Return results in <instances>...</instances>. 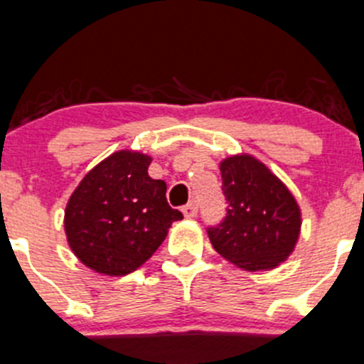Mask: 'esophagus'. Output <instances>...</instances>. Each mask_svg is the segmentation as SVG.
<instances>
[{
	"label": "esophagus",
	"instance_id": "obj_1",
	"mask_svg": "<svg viewBox=\"0 0 364 364\" xmlns=\"http://www.w3.org/2000/svg\"><path fill=\"white\" fill-rule=\"evenodd\" d=\"M181 211H183V214H185V218H195L197 216L198 209H197V204H195V202H190V204H186Z\"/></svg>",
	"mask_w": 364,
	"mask_h": 364
}]
</instances>
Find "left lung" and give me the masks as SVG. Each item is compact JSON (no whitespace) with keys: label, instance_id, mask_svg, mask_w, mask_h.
<instances>
[{"label":"left lung","instance_id":"left-lung-1","mask_svg":"<svg viewBox=\"0 0 364 364\" xmlns=\"http://www.w3.org/2000/svg\"><path fill=\"white\" fill-rule=\"evenodd\" d=\"M220 172L228 211L208 230L213 247L247 272L277 269L300 239L301 209L291 190L251 153L223 159Z\"/></svg>","mask_w":364,"mask_h":364}]
</instances>
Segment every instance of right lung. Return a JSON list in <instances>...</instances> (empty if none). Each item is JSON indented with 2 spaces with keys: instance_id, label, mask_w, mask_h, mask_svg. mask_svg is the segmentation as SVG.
<instances>
[{
  "instance_id": "add662e5",
  "label": "right lung",
  "mask_w": 364,
  "mask_h": 364,
  "mask_svg": "<svg viewBox=\"0 0 364 364\" xmlns=\"http://www.w3.org/2000/svg\"><path fill=\"white\" fill-rule=\"evenodd\" d=\"M151 156L118 150L83 176L64 211L76 258L94 272L122 277L151 258L183 214L167 204V185L148 174Z\"/></svg>"
}]
</instances>
